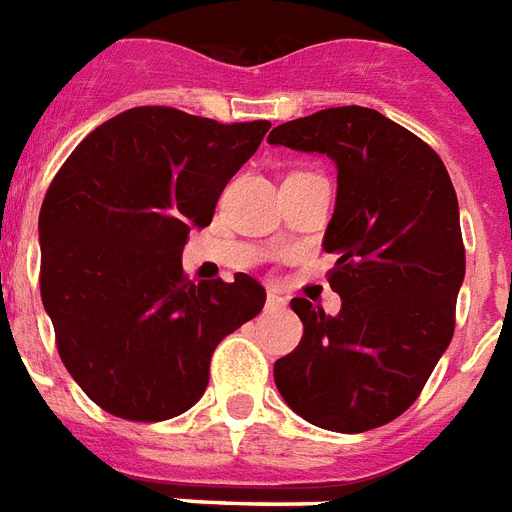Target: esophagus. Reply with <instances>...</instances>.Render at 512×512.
<instances>
[{"mask_svg":"<svg viewBox=\"0 0 512 512\" xmlns=\"http://www.w3.org/2000/svg\"><path fill=\"white\" fill-rule=\"evenodd\" d=\"M284 306H287V300H284L279 292H268V295H265V308H268V311H282Z\"/></svg>","mask_w":512,"mask_h":512,"instance_id":"obj_1","label":"esophagus"}]
</instances>
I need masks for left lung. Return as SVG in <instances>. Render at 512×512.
<instances>
[{"label":"left lung","mask_w":512,"mask_h":512,"mask_svg":"<svg viewBox=\"0 0 512 512\" xmlns=\"http://www.w3.org/2000/svg\"><path fill=\"white\" fill-rule=\"evenodd\" d=\"M268 142L338 166L322 247L338 257L327 282L341 314L292 298L303 338L273 365L276 386L322 429L384 427L416 403L454 335L464 244L451 177L427 142L368 107L298 117Z\"/></svg>","instance_id":"obj_1"}]
</instances>
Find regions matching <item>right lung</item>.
Returning a JSON list of instances; mask_svg holds the SVG:
<instances>
[{
	"instance_id": "add662e5",
	"label": "right lung",
	"mask_w": 512,
	"mask_h": 512,
	"mask_svg": "<svg viewBox=\"0 0 512 512\" xmlns=\"http://www.w3.org/2000/svg\"><path fill=\"white\" fill-rule=\"evenodd\" d=\"M268 120L217 123L134 107L93 128L39 209V292L58 357L117 419L163 421L193 408L217 343L255 319L263 284L190 282L182 247L206 228Z\"/></svg>"
}]
</instances>
